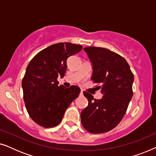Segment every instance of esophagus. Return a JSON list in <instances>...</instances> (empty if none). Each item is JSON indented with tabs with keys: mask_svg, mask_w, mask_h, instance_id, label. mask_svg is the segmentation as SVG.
Masks as SVG:
<instances>
[{
	"mask_svg": "<svg viewBox=\"0 0 156 156\" xmlns=\"http://www.w3.org/2000/svg\"><path fill=\"white\" fill-rule=\"evenodd\" d=\"M80 94H81V95H83V91H82V90H81V91H80Z\"/></svg>",
	"mask_w": 156,
	"mask_h": 156,
	"instance_id": "obj_1",
	"label": "esophagus"
}]
</instances>
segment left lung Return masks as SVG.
Returning a JSON list of instances; mask_svg holds the SVG:
<instances>
[{
	"instance_id": "obj_1",
	"label": "left lung",
	"mask_w": 156,
	"mask_h": 156,
	"mask_svg": "<svg viewBox=\"0 0 156 156\" xmlns=\"http://www.w3.org/2000/svg\"><path fill=\"white\" fill-rule=\"evenodd\" d=\"M87 52L93 67L91 80L103 97L95 99L84 91L88 106L81 113V122L87 131L102 133L114 129L122 120L133 97L134 76L126 60L108 49L87 47Z\"/></svg>"
}]
</instances>
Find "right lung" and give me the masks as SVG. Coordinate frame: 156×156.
Here are the masks:
<instances>
[{
    "mask_svg": "<svg viewBox=\"0 0 156 156\" xmlns=\"http://www.w3.org/2000/svg\"><path fill=\"white\" fill-rule=\"evenodd\" d=\"M82 46L59 42L38 52L27 65L22 87L25 107L30 118L44 128L56 126L65 111L79 97L76 85L58 86L57 77H63L68 57L80 52Z\"/></svg>",
    "mask_w": 156,
    "mask_h": 156,
    "instance_id": "obj_1",
    "label": "right lung"
}]
</instances>
